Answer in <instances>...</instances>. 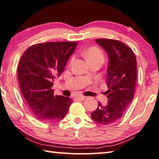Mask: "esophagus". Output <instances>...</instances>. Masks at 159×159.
<instances>
[{
	"instance_id": "esophagus-1",
	"label": "esophagus",
	"mask_w": 159,
	"mask_h": 159,
	"mask_svg": "<svg viewBox=\"0 0 159 159\" xmlns=\"http://www.w3.org/2000/svg\"><path fill=\"white\" fill-rule=\"evenodd\" d=\"M77 98H78V99H80V100L83 101V100H85V99H87V97L83 96V95H79V96L77 97Z\"/></svg>"
}]
</instances>
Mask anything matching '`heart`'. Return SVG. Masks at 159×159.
I'll list each match as a JSON object with an SVG mask.
<instances>
[{
    "instance_id": "b5f03b06",
    "label": "heart",
    "mask_w": 159,
    "mask_h": 159,
    "mask_svg": "<svg viewBox=\"0 0 159 159\" xmlns=\"http://www.w3.org/2000/svg\"><path fill=\"white\" fill-rule=\"evenodd\" d=\"M85 60H87L88 62H90L92 61H94V60H101V61H103V54L102 51H101L99 48L97 47H91L89 48L88 50H86L84 53H83ZM74 60V57H72L71 60V63L73 62Z\"/></svg>"
}]
</instances>
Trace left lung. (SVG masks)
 <instances>
[{"label":"left lung","instance_id":"left-lung-1","mask_svg":"<svg viewBox=\"0 0 159 159\" xmlns=\"http://www.w3.org/2000/svg\"><path fill=\"white\" fill-rule=\"evenodd\" d=\"M95 41L106 52L108 57L107 86L105 92L108 104L99 102L92 112L94 122L103 125L119 120L134 97L137 80V62L133 51L123 42L115 39H98Z\"/></svg>","mask_w":159,"mask_h":159}]
</instances>
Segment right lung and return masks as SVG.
I'll use <instances>...</instances> for the list:
<instances>
[{
    "label": "right lung",
    "mask_w": 159,
    "mask_h": 159,
    "mask_svg": "<svg viewBox=\"0 0 159 159\" xmlns=\"http://www.w3.org/2000/svg\"><path fill=\"white\" fill-rule=\"evenodd\" d=\"M76 42H46L29 47L18 66L21 93L37 120L44 122L62 120L72 99L53 94V81L65 70L77 47Z\"/></svg>",
    "instance_id": "1"
}]
</instances>
